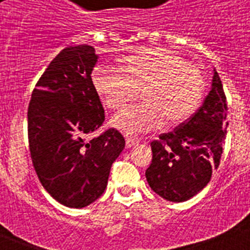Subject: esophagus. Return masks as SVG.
Listing matches in <instances>:
<instances>
[{
	"mask_svg": "<svg viewBox=\"0 0 250 250\" xmlns=\"http://www.w3.org/2000/svg\"><path fill=\"white\" fill-rule=\"evenodd\" d=\"M139 144L138 139H132V138H126V147H132L135 145Z\"/></svg>",
	"mask_w": 250,
	"mask_h": 250,
	"instance_id": "esophagus-1",
	"label": "esophagus"
}]
</instances>
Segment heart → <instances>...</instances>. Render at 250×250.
<instances>
[{"label": "heart", "instance_id": "1", "mask_svg": "<svg viewBox=\"0 0 250 250\" xmlns=\"http://www.w3.org/2000/svg\"><path fill=\"white\" fill-rule=\"evenodd\" d=\"M119 69L98 66L91 79L104 105L125 109L138 98L140 105L115 116L112 124L127 135H138L190 118L199 107L205 80L198 66L167 48H145L119 60Z\"/></svg>", "mask_w": 250, "mask_h": 250}]
</instances>
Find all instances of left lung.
I'll list each match as a JSON object with an SVG mask.
<instances>
[{
    "instance_id": "obj_1",
    "label": "left lung",
    "mask_w": 250,
    "mask_h": 250,
    "mask_svg": "<svg viewBox=\"0 0 250 250\" xmlns=\"http://www.w3.org/2000/svg\"><path fill=\"white\" fill-rule=\"evenodd\" d=\"M227 98L214 68L211 87L190 118L150 144L152 160L145 171L150 188L169 202L189 200L210 182L227 135Z\"/></svg>"
}]
</instances>
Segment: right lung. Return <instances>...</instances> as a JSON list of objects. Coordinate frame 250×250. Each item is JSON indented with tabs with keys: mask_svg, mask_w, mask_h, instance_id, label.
Masks as SVG:
<instances>
[{
	"mask_svg": "<svg viewBox=\"0 0 250 250\" xmlns=\"http://www.w3.org/2000/svg\"><path fill=\"white\" fill-rule=\"evenodd\" d=\"M98 57L89 45L63 48L37 81L28 105L32 164L46 191L68 208L87 207L103 195L125 147L115 129L89 139L105 120L91 79Z\"/></svg>",
	"mask_w": 250,
	"mask_h": 250,
	"instance_id": "right-lung-1",
	"label": "right lung"
}]
</instances>
